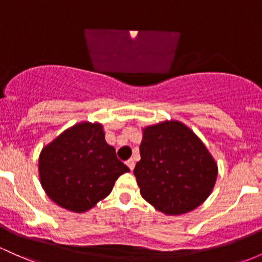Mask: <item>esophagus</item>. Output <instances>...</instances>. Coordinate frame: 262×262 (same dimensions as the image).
<instances>
[{
    "mask_svg": "<svg viewBox=\"0 0 262 262\" xmlns=\"http://www.w3.org/2000/svg\"><path fill=\"white\" fill-rule=\"evenodd\" d=\"M125 164H126V165H128V168L130 169V170H133V169H134V166H136V163H134L133 160H132V159H129L128 162H126Z\"/></svg>",
    "mask_w": 262,
    "mask_h": 262,
    "instance_id": "obj_1",
    "label": "esophagus"
}]
</instances>
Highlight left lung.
Here are the masks:
<instances>
[{"label": "left lung", "mask_w": 262, "mask_h": 262, "mask_svg": "<svg viewBox=\"0 0 262 262\" xmlns=\"http://www.w3.org/2000/svg\"><path fill=\"white\" fill-rule=\"evenodd\" d=\"M134 168L140 194L158 211L182 215L201 205L214 189L217 164L205 144L179 120L142 128Z\"/></svg>", "instance_id": "left-lung-1"}]
</instances>
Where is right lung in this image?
<instances>
[{
	"label": "right lung",
	"mask_w": 262,
	"mask_h": 262,
	"mask_svg": "<svg viewBox=\"0 0 262 262\" xmlns=\"http://www.w3.org/2000/svg\"><path fill=\"white\" fill-rule=\"evenodd\" d=\"M104 137L100 123L80 122L43 146L39 182L53 203L82 214L105 199L118 178L128 173Z\"/></svg>",
	"instance_id": "add662e5"
}]
</instances>
